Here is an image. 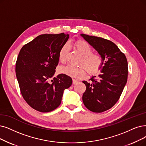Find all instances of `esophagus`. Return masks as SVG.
<instances>
[{
  "mask_svg": "<svg viewBox=\"0 0 146 146\" xmlns=\"http://www.w3.org/2000/svg\"><path fill=\"white\" fill-rule=\"evenodd\" d=\"M77 83H78V80H77L72 79V83H73V84H76Z\"/></svg>",
  "mask_w": 146,
  "mask_h": 146,
  "instance_id": "34e87169",
  "label": "esophagus"
}]
</instances>
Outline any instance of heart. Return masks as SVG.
<instances>
[{
    "instance_id": "obj_1",
    "label": "heart",
    "mask_w": 146,
    "mask_h": 146,
    "mask_svg": "<svg viewBox=\"0 0 146 146\" xmlns=\"http://www.w3.org/2000/svg\"><path fill=\"white\" fill-rule=\"evenodd\" d=\"M74 46L83 56L79 64L85 68L87 72L94 73L100 68L103 61L102 57L99 53H92V47L88 42L78 40L74 44ZM68 52V45L65 44L62 46L59 52V60L60 63H64L66 62ZM82 66L75 67L66 65L60 68L59 72L72 77L81 78L86 74V70Z\"/></svg>"
}]
</instances>
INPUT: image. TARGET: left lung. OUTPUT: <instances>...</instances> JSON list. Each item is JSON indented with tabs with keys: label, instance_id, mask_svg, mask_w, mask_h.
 <instances>
[{
	"label": "left lung",
	"instance_id": "obj_1",
	"mask_svg": "<svg viewBox=\"0 0 146 146\" xmlns=\"http://www.w3.org/2000/svg\"><path fill=\"white\" fill-rule=\"evenodd\" d=\"M81 36L102 56L103 60L100 67L102 73L97 78L92 77L90 82L83 81L86 86L83 101L91 111L102 113L113 107L119 100L127 82V59L110 40L85 34Z\"/></svg>",
	"mask_w": 146,
	"mask_h": 146
}]
</instances>
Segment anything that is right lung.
Segmentation results:
<instances>
[{
  "label": "right lung",
  "instance_id": "obj_1",
  "mask_svg": "<svg viewBox=\"0 0 146 146\" xmlns=\"http://www.w3.org/2000/svg\"><path fill=\"white\" fill-rule=\"evenodd\" d=\"M69 35L44 34L25 44L17 57L15 72L22 96L32 108L50 112L60 106L65 89L72 83L65 74L54 77L59 52Z\"/></svg>",
  "mask_w": 146,
  "mask_h": 146
}]
</instances>
